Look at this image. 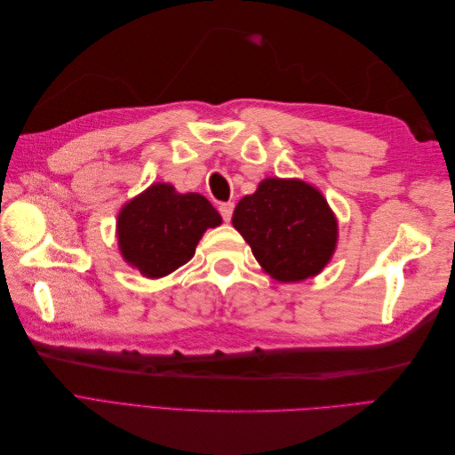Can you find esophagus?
Wrapping results in <instances>:
<instances>
[{
    "label": "esophagus",
    "instance_id": "34e87169",
    "mask_svg": "<svg viewBox=\"0 0 455 455\" xmlns=\"http://www.w3.org/2000/svg\"><path fill=\"white\" fill-rule=\"evenodd\" d=\"M233 209H235V204H233V203H222V204H220V214H222V218L226 220V222H229V220H231Z\"/></svg>",
    "mask_w": 455,
    "mask_h": 455
}]
</instances>
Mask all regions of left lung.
<instances>
[{
  "label": "left lung",
  "instance_id": "obj_1",
  "mask_svg": "<svg viewBox=\"0 0 455 455\" xmlns=\"http://www.w3.org/2000/svg\"><path fill=\"white\" fill-rule=\"evenodd\" d=\"M231 222L261 267L283 283L313 277L336 249L332 211L319 191L299 180L267 178L239 201Z\"/></svg>",
  "mask_w": 455,
  "mask_h": 455
}]
</instances>
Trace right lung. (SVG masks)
Returning <instances> with one entry per match:
<instances>
[{
    "label": "right lung",
    "mask_w": 455,
    "mask_h": 455,
    "mask_svg": "<svg viewBox=\"0 0 455 455\" xmlns=\"http://www.w3.org/2000/svg\"><path fill=\"white\" fill-rule=\"evenodd\" d=\"M220 224L222 216L203 196L154 184L117 218L121 254L144 277H164L194 258L206 228Z\"/></svg>",
    "instance_id": "right-lung-1"
}]
</instances>
